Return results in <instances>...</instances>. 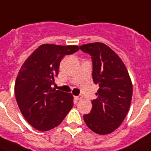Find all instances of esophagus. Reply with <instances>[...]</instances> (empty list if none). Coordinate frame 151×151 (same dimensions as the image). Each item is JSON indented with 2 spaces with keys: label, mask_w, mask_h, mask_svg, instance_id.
Returning a JSON list of instances; mask_svg holds the SVG:
<instances>
[{
  "label": "esophagus",
  "mask_w": 151,
  "mask_h": 151,
  "mask_svg": "<svg viewBox=\"0 0 151 151\" xmlns=\"http://www.w3.org/2000/svg\"><path fill=\"white\" fill-rule=\"evenodd\" d=\"M75 99L76 100H78V101H79V100H83V97L82 96H75Z\"/></svg>",
  "instance_id": "1"
}]
</instances>
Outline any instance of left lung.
I'll return each mask as SVG.
<instances>
[{"label": "left lung", "instance_id": "left-lung-1", "mask_svg": "<svg viewBox=\"0 0 151 151\" xmlns=\"http://www.w3.org/2000/svg\"><path fill=\"white\" fill-rule=\"evenodd\" d=\"M91 55L92 78L99 89L91 101L89 114L83 115L86 126L100 135H107L119 127L129 110L132 84L123 60L114 50L101 42L80 46Z\"/></svg>", "mask_w": 151, "mask_h": 151}]
</instances>
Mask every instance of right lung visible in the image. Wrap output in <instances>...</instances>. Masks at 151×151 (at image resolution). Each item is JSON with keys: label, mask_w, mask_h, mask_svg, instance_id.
Returning <instances> with one entry per match:
<instances>
[{"label": "right lung", "mask_w": 151, "mask_h": 151, "mask_svg": "<svg viewBox=\"0 0 151 151\" xmlns=\"http://www.w3.org/2000/svg\"><path fill=\"white\" fill-rule=\"evenodd\" d=\"M78 46L42 44L21 66L14 84L17 104L24 119L37 130L60 125L73 105L71 93L51 87L62 58L75 53Z\"/></svg>", "instance_id": "obj_1"}]
</instances>
